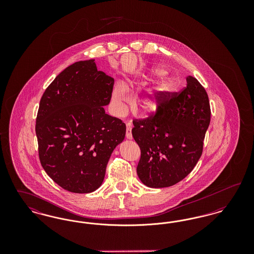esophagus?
<instances>
[{"mask_svg": "<svg viewBox=\"0 0 254 254\" xmlns=\"http://www.w3.org/2000/svg\"><path fill=\"white\" fill-rule=\"evenodd\" d=\"M131 128H132V125L130 123L127 124V133H126V137L128 140L132 139V133H131Z\"/></svg>", "mask_w": 254, "mask_h": 254, "instance_id": "esophagus-1", "label": "esophagus"}]
</instances>
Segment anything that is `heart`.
<instances>
[{
	"mask_svg": "<svg viewBox=\"0 0 254 254\" xmlns=\"http://www.w3.org/2000/svg\"><path fill=\"white\" fill-rule=\"evenodd\" d=\"M165 73V70L160 68V67H154L150 70L148 74H145L143 76V78L146 79L148 76L151 75H163ZM133 82L130 81L129 84H124L123 85H116L112 89L111 92V102H112V107L114 111L121 115L125 111L126 105L128 102V97L127 90H129L130 86L132 85ZM170 88V82L169 80L165 79L159 82L157 85H155L154 89L145 92L142 96L139 97L137 100V107L141 111L145 113H151L155 109H157L160 103V96L166 92L169 91Z\"/></svg>",
	"mask_w": 254,
	"mask_h": 254,
	"instance_id": "b5f03b06",
	"label": "heart"
}]
</instances>
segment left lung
Listing matches in <instances>:
<instances>
[{"instance_id":"1","label":"left lung","mask_w":254,"mask_h":254,"mask_svg":"<svg viewBox=\"0 0 254 254\" xmlns=\"http://www.w3.org/2000/svg\"><path fill=\"white\" fill-rule=\"evenodd\" d=\"M160 105L154 116L133 121V138L141 149L137 174L153 189L171 187L191 172L210 123L206 91L192 76L187 77V87L180 93L169 99L161 95Z\"/></svg>"}]
</instances>
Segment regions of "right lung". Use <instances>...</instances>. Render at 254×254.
Here are the masks:
<instances>
[{"instance_id":"add662e5","label":"right lung","mask_w":254,"mask_h":254,"mask_svg":"<svg viewBox=\"0 0 254 254\" xmlns=\"http://www.w3.org/2000/svg\"><path fill=\"white\" fill-rule=\"evenodd\" d=\"M94 59L76 62L54 79L37 114L42 167L64 190L89 193L104 181L126 125L106 113L114 79L97 69Z\"/></svg>"}]
</instances>
